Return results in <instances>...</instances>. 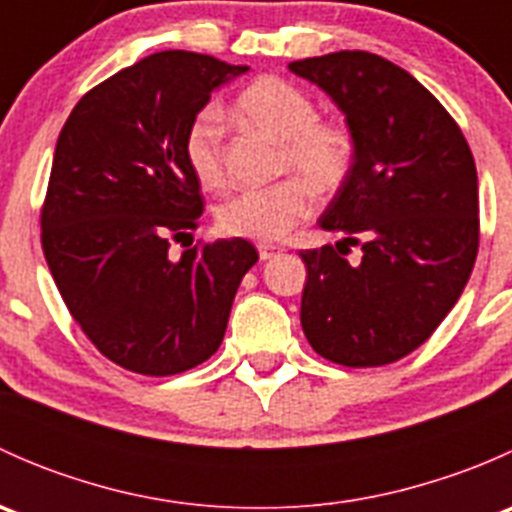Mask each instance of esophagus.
<instances>
[{
	"instance_id": "34e87169",
	"label": "esophagus",
	"mask_w": 512,
	"mask_h": 512,
	"mask_svg": "<svg viewBox=\"0 0 512 512\" xmlns=\"http://www.w3.org/2000/svg\"><path fill=\"white\" fill-rule=\"evenodd\" d=\"M257 252H260V260H270V257L280 255L282 247L272 245V242H260V245H257Z\"/></svg>"
}]
</instances>
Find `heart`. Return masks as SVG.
<instances>
[{
  "label": "heart",
  "mask_w": 512,
  "mask_h": 512,
  "mask_svg": "<svg viewBox=\"0 0 512 512\" xmlns=\"http://www.w3.org/2000/svg\"><path fill=\"white\" fill-rule=\"evenodd\" d=\"M235 113L250 126L282 141L280 173H294L267 188L237 193L218 210L225 235L245 240H282L309 218L314 193H334L352 173L354 141L349 128L334 118H317V103L307 91L277 76L257 79L235 98ZM223 126L213 111L200 113L185 133V160L203 188L225 185L220 153Z\"/></svg>",
  "instance_id": "1"
}]
</instances>
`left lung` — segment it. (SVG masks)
Segmentation results:
<instances>
[{
    "mask_svg": "<svg viewBox=\"0 0 512 512\" xmlns=\"http://www.w3.org/2000/svg\"><path fill=\"white\" fill-rule=\"evenodd\" d=\"M347 118L352 173L319 218L344 240L304 250L302 329L342 366H384L421 347L461 297L478 255V173L451 113L369 51L292 61ZM361 244L349 266L341 247Z\"/></svg>",
    "mask_w": 512,
    "mask_h": 512,
    "instance_id": "left-lung-1",
    "label": "left lung"
}]
</instances>
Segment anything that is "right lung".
<instances>
[{
    "mask_svg": "<svg viewBox=\"0 0 512 512\" xmlns=\"http://www.w3.org/2000/svg\"><path fill=\"white\" fill-rule=\"evenodd\" d=\"M250 66L158 51L94 86L59 133L41 208L51 277L113 364L170 376L225 337L232 299L257 262L242 237L170 255L203 215L185 133L210 94Z\"/></svg>",
    "mask_w": 512,
    "mask_h": 512,
    "instance_id": "add662e5",
    "label": "right lung"
}]
</instances>
